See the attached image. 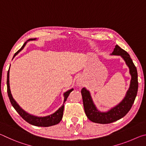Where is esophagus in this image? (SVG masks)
I'll return each instance as SVG.
<instances>
[{
	"instance_id": "1",
	"label": "esophagus",
	"mask_w": 146,
	"mask_h": 146,
	"mask_svg": "<svg viewBox=\"0 0 146 146\" xmlns=\"http://www.w3.org/2000/svg\"><path fill=\"white\" fill-rule=\"evenodd\" d=\"M76 84H77V85L79 86H82L83 85V82L80 78H78L77 80H76Z\"/></svg>"
}]
</instances>
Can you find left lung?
Listing matches in <instances>:
<instances>
[{
	"mask_svg": "<svg viewBox=\"0 0 146 146\" xmlns=\"http://www.w3.org/2000/svg\"><path fill=\"white\" fill-rule=\"evenodd\" d=\"M111 55H120L123 58L129 68L131 80L130 87L124 98L119 104L108 112H100L98 111L93 102L90 91L84 88L82 89L81 93L86 115L91 121L98 123H110L124 117L131 108L137 95L138 86L137 70L129 55L118 45H116Z\"/></svg>",
	"mask_w": 146,
	"mask_h": 146,
	"instance_id": "obj_1",
	"label": "left lung"
}]
</instances>
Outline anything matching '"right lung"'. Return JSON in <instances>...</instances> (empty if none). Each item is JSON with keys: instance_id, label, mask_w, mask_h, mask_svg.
<instances>
[{"instance_id": "add662e5", "label": "right lung", "mask_w": 146, "mask_h": 146, "mask_svg": "<svg viewBox=\"0 0 146 146\" xmlns=\"http://www.w3.org/2000/svg\"><path fill=\"white\" fill-rule=\"evenodd\" d=\"M36 40V38H30L27 41L29 40ZM27 42L23 44V46H22V48L19 49V50L15 53L13 56H15L17 54H18L20 51H21L22 49H23L24 46H26ZM9 68L8 71V75H7V90H8V95L9 98V100H10L11 105L13 106V107L15 108V110L17 111V112L19 113L20 116L23 118L24 120H26L27 122L30 123L31 125H35V126H40V127H49L51 126V125H54L60 122L63 116V111H64V105H63L62 107H60L58 110L56 111L55 113H54L53 114L50 115L49 116H46V117H35V116L29 115V113H26L25 111H24L23 109H22L20 106L18 105L15 100L13 99V97H12L10 88H9ZM73 90V89H71L70 90H68L66 91V93H64V103L66 102V100L68 97L70 93Z\"/></svg>"}]
</instances>
